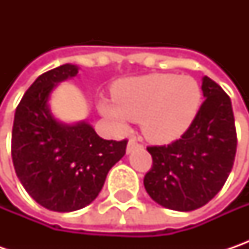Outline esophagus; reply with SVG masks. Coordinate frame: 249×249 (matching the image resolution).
I'll return each mask as SVG.
<instances>
[{
	"label": "esophagus",
	"mask_w": 249,
	"mask_h": 249,
	"mask_svg": "<svg viewBox=\"0 0 249 249\" xmlns=\"http://www.w3.org/2000/svg\"><path fill=\"white\" fill-rule=\"evenodd\" d=\"M137 147H140V144L137 142V140H134V139L130 140L129 144H127V154H130L131 151H134Z\"/></svg>",
	"instance_id": "obj_1"
}]
</instances>
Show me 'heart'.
<instances>
[{"label": "heart", "instance_id": "1", "mask_svg": "<svg viewBox=\"0 0 249 249\" xmlns=\"http://www.w3.org/2000/svg\"><path fill=\"white\" fill-rule=\"evenodd\" d=\"M113 101L100 102L101 113L118 127L141 122L142 133L154 142L178 139L196 119L202 91L194 77L154 73L118 82Z\"/></svg>", "mask_w": 249, "mask_h": 249}]
</instances>
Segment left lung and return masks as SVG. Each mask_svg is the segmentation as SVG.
I'll return each mask as SVG.
<instances>
[{
	"mask_svg": "<svg viewBox=\"0 0 249 249\" xmlns=\"http://www.w3.org/2000/svg\"><path fill=\"white\" fill-rule=\"evenodd\" d=\"M201 89L205 101L186 133L167 145L147 147L152 167L144 187L167 209L188 212L208 204L234 165L237 133L230 97L208 76Z\"/></svg>",
	"mask_w": 249,
	"mask_h": 249,
	"instance_id": "obj_1",
	"label": "left lung"
}]
</instances>
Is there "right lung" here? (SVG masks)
<instances>
[{"instance_id":"obj_1","label":"right lung","mask_w":249,"mask_h":249,"mask_svg":"<svg viewBox=\"0 0 249 249\" xmlns=\"http://www.w3.org/2000/svg\"><path fill=\"white\" fill-rule=\"evenodd\" d=\"M77 71L66 63L43 73L15 112L11 152L16 176L36 202L55 212L91 204L127 145V140L101 139L86 122L66 124L53 118L50 94Z\"/></svg>"}]
</instances>
